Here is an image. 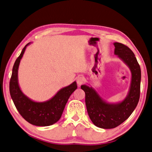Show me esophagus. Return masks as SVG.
<instances>
[{"mask_svg": "<svg viewBox=\"0 0 152 152\" xmlns=\"http://www.w3.org/2000/svg\"><path fill=\"white\" fill-rule=\"evenodd\" d=\"M85 82V79L83 77H79L77 79V83L79 86H81Z\"/></svg>", "mask_w": 152, "mask_h": 152, "instance_id": "1", "label": "esophagus"}]
</instances>
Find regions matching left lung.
Segmentation results:
<instances>
[{"label":"left lung","mask_w":152,"mask_h":152,"mask_svg":"<svg viewBox=\"0 0 152 152\" xmlns=\"http://www.w3.org/2000/svg\"><path fill=\"white\" fill-rule=\"evenodd\" d=\"M114 54L130 69L131 81L128 93L122 101L108 102L92 87L81 85L85 93V104L89 118L96 126L111 129L128 118L138 104L140 93L141 69L134 53L126 45L114 42Z\"/></svg>","instance_id":"obj_1"}]
</instances>
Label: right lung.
<instances>
[{
    "mask_svg": "<svg viewBox=\"0 0 152 152\" xmlns=\"http://www.w3.org/2000/svg\"><path fill=\"white\" fill-rule=\"evenodd\" d=\"M30 44V42L25 45L14 63L10 81V93L16 109L26 121L38 126H48L55 124L61 118L69 98L77 89V83L74 81L61 88L46 101H34L24 94L18 83V67L25 50Z\"/></svg>",
    "mask_w": 152,
    "mask_h": 152,
    "instance_id": "obj_1",
    "label": "right lung"
}]
</instances>
